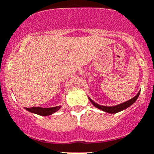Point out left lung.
I'll return each instance as SVG.
<instances>
[{"instance_id":"obj_1","label":"left lung","mask_w":154,"mask_h":154,"mask_svg":"<svg viewBox=\"0 0 154 154\" xmlns=\"http://www.w3.org/2000/svg\"><path fill=\"white\" fill-rule=\"evenodd\" d=\"M140 91H139L138 93L136 95L135 97H133V98L131 99V100H128V101L125 102V103H121V104H118V105H116V106H101V105H100V104H98V103L93 102V100H92L89 97H88V99H89V100L90 101V103H91L92 104L95 106V107L97 108V109H101L102 111L106 112H107V113H110V114H114V113L119 112L122 111V110L126 109L127 108H128L129 106H131V105L133 104V103H134L136 100H137V99L138 98L139 95H140Z\"/></svg>"}]
</instances>
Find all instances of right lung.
<instances>
[{
	"label": "right lung",
	"instance_id": "add662e5",
	"mask_svg": "<svg viewBox=\"0 0 154 154\" xmlns=\"http://www.w3.org/2000/svg\"><path fill=\"white\" fill-rule=\"evenodd\" d=\"M61 108V106H55V107L51 108H42V107H32V108H25L26 110L29 111V112L34 113V114L39 115L42 116H47L52 115L53 113L56 112L57 111L60 109Z\"/></svg>",
	"mask_w": 154,
	"mask_h": 154
}]
</instances>
